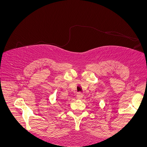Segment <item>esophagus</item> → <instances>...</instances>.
<instances>
[{
  "label": "esophagus",
  "mask_w": 147,
  "mask_h": 147,
  "mask_svg": "<svg viewBox=\"0 0 147 147\" xmlns=\"http://www.w3.org/2000/svg\"><path fill=\"white\" fill-rule=\"evenodd\" d=\"M83 96V94H82V92H78L77 94V98L78 99H82Z\"/></svg>",
  "instance_id": "obj_1"
}]
</instances>
